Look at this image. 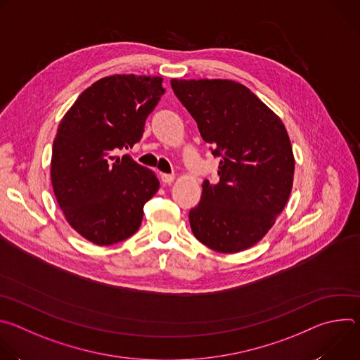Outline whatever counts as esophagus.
Here are the masks:
<instances>
[{
	"label": "esophagus",
	"instance_id": "esophagus-1",
	"mask_svg": "<svg viewBox=\"0 0 360 360\" xmlns=\"http://www.w3.org/2000/svg\"><path fill=\"white\" fill-rule=\"evenodd\" d=\"M175 179V175L174 174H161V181L164 184H172Z\"/></svg>",
	"mask_w": 360,
	"mask_h": 360
}]
</instances>
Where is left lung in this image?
<instances>
[{"label": "left lung", "instance_id": "obj_1", "mask_svg": "<svg viewBox=\"0 0 360 360\" xmlns=\"http://www.w3.org/2000/svg\"><path fill=\"white\" fill-rule=\"evenodd\" d=\"M202 139L221 157L219 181L205 179L189 212L195 238L222 253L258 243L283 211L295 158L282 120L245 85L231 79H171Z\"/></svg>", "mask_w": 360, "mask_h": 360}]
</instances>
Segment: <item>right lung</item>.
<instances>
[{
    "label": "right lung",
    "mask_w": 360,
    "mask_h": 360,
    "mask_svg": "<svg viewBox=\"0 0 360 360\" xmlns=\"http://www.w3.org/2000/svg\"><path fill=\"white\" fill-rule=\"evenodd\" d=\"M161 77L117 74L88 86L58 125L51 182L67 222L86 240L108 246L132 236L157 175L114 149L136 143L165 94Z\"/></svg>",
    "instance_id": "right-lung-1"
}]
</instances>
